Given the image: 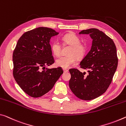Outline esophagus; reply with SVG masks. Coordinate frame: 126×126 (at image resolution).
I'll return each instance as SVG.
<instances>
[{
	"label": "esophagus",
	"instance_id": "34e87169",
	"mask_svg": "<svg viewBox=\"0 0 126 126\" xmlns=\"http://www.w3.org/2000/svg\"><path fill=\"white\" fill-rule=\"evenodd\" d=\"M63 72H64V73H67V72H68V71H69V70L66 69H63Z\"/></svg>",
	"mask_w": 126,
	"mask_h": 126
}]
</instances>
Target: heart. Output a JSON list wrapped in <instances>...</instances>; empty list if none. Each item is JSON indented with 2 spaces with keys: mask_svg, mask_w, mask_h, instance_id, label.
Here are the masks:
<instances>
[{
  "mask_svg": "<svg viewBox=\"0 0 126 126\" xmlns=\"http://www.w3.org/2000/svg\"><path fill=\"white\" fill-rule=\"evenodd\" d=\"M63 40L66 44L71 46L67 56H63L56 60V65L63 69H68L71 65L75 64L78 59L82 58L84 55L86 47L83 44L80 43V40L75 34L69 33L63 36ZM51 50L56 56L61 54V46L59 42L55 41L51 44Z\"/></svg>",
  "mask_w": 126,
  "mask_h": 126,
  "instance_id": "heart-1",
  "label": "heart"
}]
</instances>
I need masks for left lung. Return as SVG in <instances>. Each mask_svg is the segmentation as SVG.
Wrapping results in <instances>:
<instances>
[{
    "mask_svg": "<svg viewBox=\"0 0 126 126\" xmlns=\"http://www.w3.org/2000/svg\"><path fill=\"white\" fill-rule=\"evenodd\" d=\"M79 34L90 35L92 39L90 51L80 63V67L90 69L88 75L78 70H69V87L77 97L84 100L94 99L107 90L118 66L117 48L111 38L102 32L92 28Z\"/></svg>",
    "mask_w": 126,
    "mask_h": 126,
    "instance_id": "1",
    "label": "left lung"
}]
</instances>
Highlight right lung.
<instances>
[{"mask_svg": "<svg viewBox=\"0 0 126 126\" xmlns=\"http://www.w3.org/2000/svg\"><path fill=\"white\" fill-rule=\"evenodd\" d=\"M58 34L51 28H35L21 36L13 51V77L21 88L32 97L47 94L63 74L61 67L45 69L55 62L49 43Z\"/></svg>", "mask_w": 126, "mask_h": 126, "instance_id": "obj_1", "label": "right lung"}]
</instances>
